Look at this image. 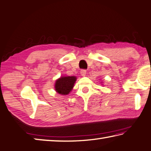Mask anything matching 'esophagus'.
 Returning <instances> with one entry per match:
<instances>
[{
	"label": "esophagus",
	"mask_w": 151,
	"mask_h": 151,
	"mask_svg": "<svg viewBox=\"0 0 151 151\" xmlns=\"http://www.w3.org/2000/svg\"><path fill=\"white\" fill-rule=\"evenodd\" d=\"M86 74V70L85 69H81V75L82 76H85Z\"/></svg>",
	"instance_id": "obj_1"
}]
</instances>
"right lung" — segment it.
<instances>
[{
    "label": "right lung",
    "mask_w": 151,
    "mask_h": 151,
    "mask_svg": "<svg viewBox=\"0 0 151 151\" xmlns=\"http://www.w3.org/2000/svg\"><path fill=\"white\" fill-rule=\"evenodd\" d=\"M75 76H63L57 80L55 88L60 94L67 95L72 90L76 81Z\"/></svg>",
    "instance_id": "right-lung-1"
}]
</instances>
